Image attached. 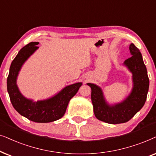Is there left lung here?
<instances>
[{
	"label": "left lung",
	"instance_id": "left-lung-1",
	"mask_svg": "<svg viewBox=\"0 0 156 156\" xmlns=\"http://www.w3.org/2000/svg\"><path fill=\"white\" fill-rule=\"evenodd\" d=\"M132 56L123 65L132 73L133 88L129 95L120 103L109 104L101 87L87 83L91 88V101L97 119L110 124L123 123L130 120L146 103L149 88V78L142 55L133 43L129 46Z\"/></svg>",
	"mask_w": 156,
	"mask_h": 156
}]
</instances>
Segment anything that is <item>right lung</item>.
Here are the masks:
<instances>
[{
  "mask_svg": "<svg viewBox=\"0 0 156 156\" xmlns=\"http://www.w3.org/2000/svg\"><path fill=\"white\" fill-rule=\"evenodd\" d=\"M38 42H30L22 48L10 65L7 78V90L10 101L16 111L36 123H50L61 118L65 114L70 100L76 94L82 83L66 86L49 98L34 101L20 93L17 78L25 62L38 50Z\"/></svg>",
  "mask_w": 156,
  "mask_h": 156,
  "instance_id": "obj_1",
  "label": "right lung"
}]
</instances>
